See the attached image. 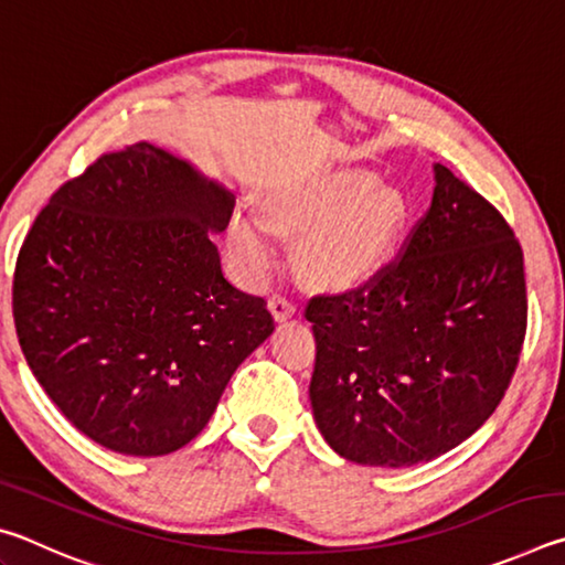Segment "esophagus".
<instances>
[{
  "label": "esophagus",
  "instance_id": "obj_1",
  "mask_svg": "<svg viewBox=\"0 0 565 565\" xmlns=\"http://www.w3.org/2000/svg\"><path fill=\"white\" fill-rule=\"evenodd\" d=\"M269 309H271V317H274L276 321H286V319H291L294 313H296V306H294V301H291V299H286V296H281V294L271 296Z\"/></svg>",
  "mask_w": 565,
  "mask_h": 565
}]
</instances>
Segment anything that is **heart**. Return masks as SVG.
Listing matches in <instances>:
<instances>
[{"label":"heart","mask_w":565,"mask_h":565,"mask_svg":"<svg viewBox=\"0 0 565 565\" xmlns=\"http://www.w3.org/2000/svg\"><path fill=\"white\" fill-rule=\"evenodd\" d=\"M266 224L236 212L228 222V248L252 274L274 264V234L303 236L301 271L327 289L369 281L391 254L406 224V199L396 186L376 184L366 171L284 189L266 202Z\"/></svg>","instance_id":"b5f03b06"}]
</instances>
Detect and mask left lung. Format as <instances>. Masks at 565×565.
Returning a JSON list of instances; mask_svg holds the SVG:
<instances>
[{
	"label": "left lung",
	"instance_id": "8db88e82",
	"mask_svg": "<svg viewBox=\"0 0 565 565\" xmlns=\"http://www.w3.org/2000/svg\"><path fill=\"white\" fill-rule=\"evenodd\" d=\"M404 252L359 289L313 296V418L339 456L401 468L486 424L523 349V252L499 209L444 164Z\"/></svg>",
	"mask_w": 565,
	"mask_h": 565
}]
</instances>
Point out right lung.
<instances>
[{
    "label": "right lung",
    "mask_w": 565,
    "mask_h": 565,
    "mask_svg": "<svg viewBox=\"0 0 565 565\" xmlns=\"http://www.w3.org/2000/svg\"><path fill=\"white\" fill-rule=\"evenodd\" d=\"M234 202L139 141L56 189L19 248V347L56 408L109 451L186 446L271 337L266 301L224 279L212 242Z\"/></svg>",
    "instance_id": "add662e5"
}]
</instances>
